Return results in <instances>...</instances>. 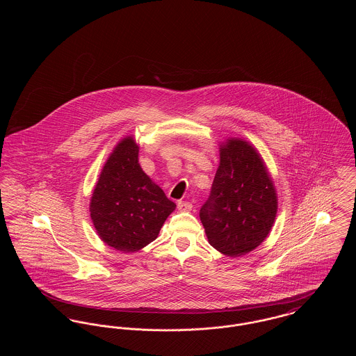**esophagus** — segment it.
Masks as SVG:
<instances>
[{
    "label": "esophagus",
    "mask_w": 356,
    "mask_h": 356,
    "mask_svg": "<svg viewBox=\"0 0 356 356\" xmlns=\"http://www.w3.org/2000/svg\"><path fill=\"white\" fill-rule=\"evenodd\" d=\"M177 208H179V211H181V212H189V211H192V204L189 203V202H179L177 203Z\"/></svg>",
    "instance_id": "esophagus-1"
}]
</instances>
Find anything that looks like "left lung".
I'll return each instance as SVG.
<instances>
[{
	"instance_id": "8db88e82",
	"label": "left lung",
	"mask_w": 356,
	"mask_h": 356,
	"mask_svg": "<svg viewBox=\"0 0 356 356\" xmlns=\"http://www.w3.org/2000/svg\"><path fill=\"white\" fill-rule=\"evenodd\" d=\"M219 149V168L200 220L209 244L236 257L254 251L271 232L277 193L263 157L250 141L229 137Z\"/></svg>"
}]
</instances>
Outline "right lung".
Masks as SVG:
<instances>
[{"mask_svg": "<svg viewBox=\"0 0 356 356\" xmlns=\"http://www.w3.org/2000/svg\"><path fill=\"white\" fill-rule=\"evenodd\" d=\"M175 208L176 204L140 167L135 137L121 138L90 197L89 212L97 235L121 252L140 251L159 236Z\"/></svg>", "mask_w": 356, "mask_h": 356, "instance_id": "obj_1", "label": "right lung"}]
</instances>
